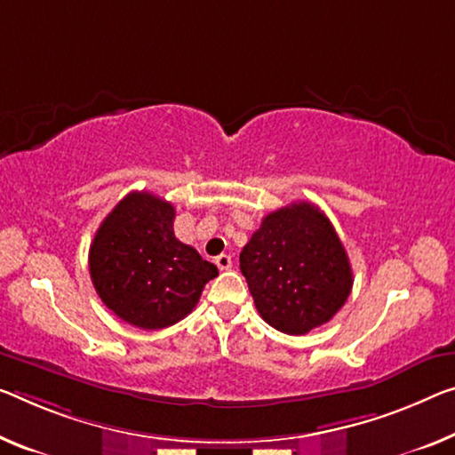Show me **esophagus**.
Listing matches in <instances>:
<instances>
[{
    "label": "esophagus",
    "instance_id": "obj_1",
    "mask_svg": "<svg viewBox=\"0 0 455 455\" xmlns=\"http://www.w3.org/2000/svg\"><path fill=\"white\" fill-rule=\"evenodd\" d=\"M215 267H218L220 270H229V268H232V256L220 254L218 258H215Z\"/></svg>",
    "mask_w": 455,
    "mask_h": 455
}]
</instances>
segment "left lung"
<instances>
[{
    "instance_id": "8db88e82",
    "label": "left lung",
    "mask_w": 455,
    "mask_h": 455,
    "mask_svg": "<svg viewBox=\"0 0 455 455\" xmlns=\"http://www.w3.org/2000/svg\"><path fill=\"white\" fill-rule=\"evenodd\" d=\"M240 270L260 317L289 335L327 323L354 284L344 243L309 201L268 213L243 246Z\"/></svg>"
}]
</instances>
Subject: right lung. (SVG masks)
Wrapping results in <instances>:
<instances>
[{"label":"right lung","instance_id":"right-lung-1","mask_svg":"<svg viewBox=\"0 0 455 455\" xmlns=\"http://www.w3.org/2000/svg\"><path fill=\"white\" fill-rule=\"evenodd\" d=\"M174 207L146 191L117 204L91 242L89 272L109 311L140 330L187 317L218 267L174 237Z\"/></svg>","mask_w":455,"mask_h":455}]
</instances>
